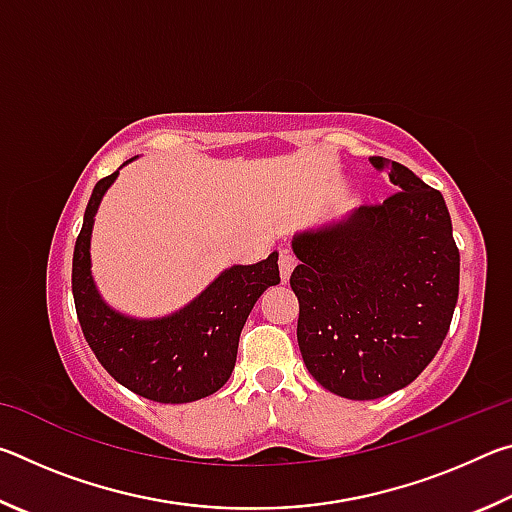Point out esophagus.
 I'll use <instances>...</instances> for the list:
<instances>
[{"mask_svg":"<svg viewBox=\"0 0 512 512\" xmlns=\"http://www.w3.org/2000/svg\"><path fill=\"white\" fill-rule=\"evenodd\" d=\"M277 264H280V277H282V282H287L291 271H293V268H296V257H293V255L289 253V250H282L280 259H277Z\"/></svg>","mask_w":512,"mask_h":512,"instance_id":"esophagus-1","label":"esophagus"}]
</instances>
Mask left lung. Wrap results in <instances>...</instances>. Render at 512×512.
<instances>
[{
	"label": "left lung",
	"instance_id": "obj_1",
	"mask_svg": "<svg viewBox=\"0 0 512 512\" xmlns=\"http://www.w3.org/2000/svg\"><path fill=\"white\" fill-rule=\"evenodd\" d=\"M400 192L293 239L298 345L320 386L377 400L409 386L443 345L461 255L443 194L372 155Z\"/></svg>",
	"mask_w": 512,
	"mask_h": 512
}]
</instances>
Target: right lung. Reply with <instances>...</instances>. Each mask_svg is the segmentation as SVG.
<instances>
[{"label": "right lung", "mask_w": 512, "mask_h": 512, "mask_svg": "<svg viewBox=\"0 0 512 512\" xmlns=\"http://www.w3.org/2000/svg\"><path fill=\"white\" fill-rule=\"evenodd\" d=\"M117 171L101 178L76 237L72 293L83 336L103 368L128 391L162 404H185L219 391L235 370L239 334L262 293L280 282L277 253L232 266L178 314L135 320L99 298L90 273V235L97 207Z\"/></svg>", "instance_id": "obj_1"}]
</instances>
